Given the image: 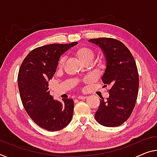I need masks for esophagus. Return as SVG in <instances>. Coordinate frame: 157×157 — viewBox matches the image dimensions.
Returning <instances> with one entry per match:
<instances>
[{
  "label": "esophagus",
  "mask_w": 157,
  "mask_h": 157,
  "mask_svg": "<svg viewBox=\"0 0 157 157\" xmlns=\"http://www.w3.org/2000/svg\"><path fill=\"white\" fill-rule=\"evenodd\" d=\"M86 98H87V96H79L78 97L79 100H84V99H86Z\"/></svg>",
  "instance_id": "obj_1"
}]
</instances>
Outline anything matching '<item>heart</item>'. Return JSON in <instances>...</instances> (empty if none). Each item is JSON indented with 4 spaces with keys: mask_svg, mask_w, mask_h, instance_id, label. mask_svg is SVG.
<instances>
[{
    "mask_svg": "<svg viewBox=\"0 0 157 157\" xmlns=\"http://www.w3.org/2000/svg\"><path fill=\"white\" fill-rule=\"evenodd\" d=\"M73 54L83 63H87V62H90L91 63V61L93 60L94 56H95V52H94V51L88 47H78V48L74 49ZM64 61H65L64 56H61L59 58L58 63H57L58 68H61L63 66Z\"/></svg>",
    "mask_w": 157,
    "mask_h": 157,
    "instance_id": "obj_1",
    "label": "heart"
}]
</instances>
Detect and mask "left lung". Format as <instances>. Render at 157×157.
Masks as SVG:
<instances>
[{
  "label": "left lung",
  "mask_w": 157,
  "mask_h": 157,
  "mask_svg": "<svg viewBox=\"0 0 157 157\" xmlns=\"http://www.w3.org/2000/svg\"><path fill=\"white\" fill-rule=\"evenodd\" d=\"M98 45L106 57V69L102 81L110 85V96L100 101L95 119L108 127L119 126L127 120L135 108L139 88L136 61L129 49L121 42L111 38L90 39Z\"/></svg>",
  "instance_id": "obj_1"
}]
</instances>
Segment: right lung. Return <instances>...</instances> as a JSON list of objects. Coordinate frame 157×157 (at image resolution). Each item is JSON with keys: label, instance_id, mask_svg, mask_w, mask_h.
Returning a JSON list of instances; mask_svg holds the SVG:
<instances>
[{"label": "right lung", "instance_id": "1", "mask_svg": "<svg viewBox=\"0 0 157 157\" xmlns=\"http://www.w3.org/2000/svg\"><path fill=\"white\" fill-rule=\"evenodd\" d=\"M77 43L37 47L26 56L19 68L17 82L25 110L37 125L49 131L66 127L73 117V99L54 100L49 95L48 81L56 73L60 56Z\"/></svg>", "mask_w": 157, "mask_h": 157}]
</instances>
